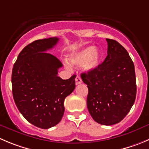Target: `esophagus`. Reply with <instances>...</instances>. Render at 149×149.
<instances>
[{"instance_id": "obj_1", "label": "esophagus", "mask_w": 149, "mask_h": 149, "mask_svg": "<svg viewBox=\"0 0 149 149\" xmlns=\"http://www.w3.org/2000/svg\"><path fill=\"white\" fill-rule=\"evenodd\" d=\"M75 83H76V85H79V84H81L82 83V80H81V78H80V76L77 75V77H76Z\"/></svg>"}]
</instances>
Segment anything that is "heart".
<instances>
[{
	"label": "heart",
	"instance_id": "heart-1",
	"mask_svg": "<svg viewBox=\"0 0 149 149\" xmlns=\"http://www.w3.org/2000/svg\"><path fill=\"white\" fill-rule=\"evenodd\" d=\"M101 53L94 46H88L74 52L69 58V63L72 65L80 66L86 72L94 70L100 64Z\"/></svg>",
	"mask_w": 149,
	"mask_h": 149
}]
</instances>
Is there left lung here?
I'll list each match as a JSON object with an SVG mask.
<instances>
[{"mask_svg":"<svg viewBox=\"0 0 149 149\" xmlns=\"http://www.w3.org/2000/svg\"><path fill=\"white\" fill-rule=\"evenodd\" d=\"M107 56L97 68L82 73L87 85V107L96 122L110 126L122 121L136 97V77L132 60L116 40L106 39Z\"/></svg>","mask_w":149,"mask_h":149,"instance_id":"8db88e82","label":"left lung"}]
</instances>
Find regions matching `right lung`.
<instances>
[{"mask_svg":"<svg viewBox=\"0 0 149 149\" xmlns=\"http://www.w3.org/2000/svg\"><path fill=\"white\" fill-rule=\"evenodd\" d=\"M57 37L36 40L19 52L12 69V93L24 118L33 125L49 129L58 124L64 113V100L75 88V77L58 76L62 63L47 52Z\"/></svg>","mask_w":149,"mask_h":149,"instance_id":"1","label":"right lung"}]
</instances>
